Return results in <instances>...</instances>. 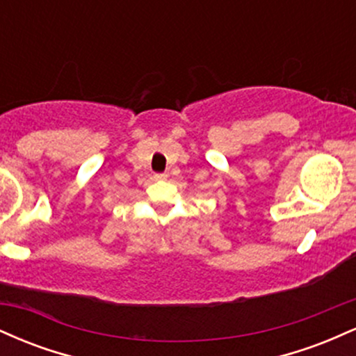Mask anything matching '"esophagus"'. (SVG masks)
I'll return each instance as SVG.
<instances>
[{"instance_id": "34e87169", "label": "esophagus", "mask_w": 356, "mask_h": 356, "mask_svg": "<svg viewBox=\"0 0 356 356\" xmlns=\"http://www.w3.org/2000/svg\"><path fill=\"white\" fill-rule=\"evenodd\" d=\"M167 174H154V181H165Z\"/></svg>"}]
</instances>
